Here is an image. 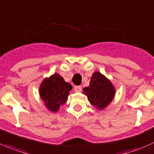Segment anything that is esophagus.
Wrapping results in <instances>:
<instances>
[{"mask_svg": "<svg viewBox=\"0 0 154 154\" xmlns=\"http://www.w3.org/2000/svg\"><path fill=\"white\" fill-rule=\"evenodd\" d=\"M74 91L75 92H80L82 91V87L81 86H75L74 87Z\"/></svg>", "mask_w": 154, "mask_h": 154, "instance_id": "1", "label": "esophagus"}]
</instances>
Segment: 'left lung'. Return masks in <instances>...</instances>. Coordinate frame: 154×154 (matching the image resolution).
I'll return each mask as SVG.
<instances>
[{
    "instance_id": "8db88e82",
    "label": "left lung",
    "mask_w": 154,
    "mask_h": 154,
    "mask_svg": "<svg viewBox=\"0 0 154 154\" xmlns=\"http://www.w3.org/2000/svg\"><path fill=\"white\" fill-rule=\"evenodd\" d=\"M83 90L90 103L99 109L106 108L115 94V88L110 81L99 72L93 74L90 85Z\"/></svg>"
}]
</instances>
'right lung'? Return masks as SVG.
<instances>
[{
	"instance_id": "right-lung-1",
	"label": "right lung",
	"mask_w": 154,
	"mask_h": 154,
	"mask_svg": "<svg viewBox=\"0 0 154 154\" xmlns=\"http://www.w3.org/2000/svg\"><path fill=\"white\" fill-rule=\"evenodd\" d=\"M72 87L59 74L45 79L39 88V95L46 107L51 112H57L60 105L66 102Z\"/></svg>"
}]
</instances>
